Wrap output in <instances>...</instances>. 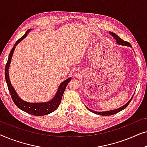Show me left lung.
I'll return each mask as SVG.
<instances>
[{
  "label": "left lung",
  "mask_w": 147,
  "mask_h": 147,
  "mask_svg": "<svg viewBox=\"0 0 147 147\" xmlns=\"http://www.w3.org/2000/svg\"><path fill=\"white\" fill-rule=\"evenodd\" d=\"M109 33L111 35L112 37H113L114 39L116 40V42H117L118 44H119V45H125V46H129V47H131V45L128 43L127 41H124V40H122V39H120V38L118 37V36L116 35V34L114 33L113 32H109ZM132 98H133V96H132L131 99H130L129 101H128L127 103H126L125 105H124L123 106H122V107H120L119 108H117V109L116 110H109V111H106V112H96V111H94V110H92L89 109V108H88V110H90V112H94V113H95L96 114H99V115H102V116H110V115H113V114H115L116 113H118V112H119L120 111H122V110H124V108H126L128 106V104L131 101Z\"/></svg>",
  "instance_id": "8db88e82"
}]
</instances>
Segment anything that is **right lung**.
I'll list each match as a JSON object with an SVG mask.
<instances>
[{"instance_id": "obj_1", "label": "right lung", "mask_w": 147, "mask_h": 147, "mask_svg": "<svg viewBox=\"0 0 147 147\" xmlns=\"http://www.w3.org/2000/svg\"><path fill=\"white\" fill-rule=\"evenodd\" d=\"M31 31V29L27 30L26 31L25 35L23 37L20 38L18 41L16 42V43L14 45L13 49H11L10 54L9 55V59H8L7 63L6 64L5 66V80L7 82L8 89L11 94L12 99H13L14 103L15 104V105L17 106L19 109L23 110V111L27 112V113L31 114V115L34 116H44L49 114L51 112L55 111V110L57 109V108L59 107L60 103H61L62 96H63V92L65 91V88L67 85L69 83L70 80H71V78H68L65 81L61 82V84L59 85V87L58 88L57 93L55 94V95L53 98V99H51L49 102H40V103H31V102H27L24 101L19 97V96L17 95V92H16L15 90L14 89L13 86L11 85V82L9 80V65L11 63L12 56L15 51V49L16 46L17 45V44L21 42L22 40L25 39L27 37V34L29 33V32Z\"/></svg>"}]
</instances>
